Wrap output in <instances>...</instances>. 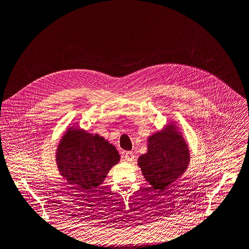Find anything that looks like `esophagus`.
<instances>
[{"instance_id": "1", "label": "esophagus", "mask_w": 249, "mask_h": 249, "mask_svg": "<svg viewBox=\"0 0 249 249\" xmlns=\"http://www.w3.org/2000/svg\"><path fill=\"white\" fill-rule=\"evenodd\" d=\"M124 157H125V160L127 161V162H132L133 160H134V155H133V153L132 152H126V153H124Z\"/></svg>"}]
</instances>
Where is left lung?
I'll return each mask as SVG.
<instances>
[{"label": "left lung", "mask_w": 249, "mask_h": 249, "mask_svg": "<svg viewBox=\"0 0 249 249\" xmlns=\"http://www.w3.org/2000/svg\"><path fill=\"white\" fill-rule=\"evenodd\" d=\"M148 151L138 158V166L147 182L164 192L187 171L189 145L174 121L148 137Z\"/></svg>", "instance_id": "1"}]
</instances>
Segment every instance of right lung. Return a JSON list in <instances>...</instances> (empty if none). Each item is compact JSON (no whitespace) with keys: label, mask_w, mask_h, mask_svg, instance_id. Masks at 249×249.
<instances>
[{"label":"right lung","mask_w":249,"mask_h":249,"mask_svg":"<svg viewBox=\"0 0 249 249\" xmlns=\"http://www.w3.org/2000/svg\"><path fill=\"white\" fill-rule=\"evenodd\" d=\"M119 161L120 155L114 145L100 135L76 126L66 129L55 152L59 174L71 189L86 193L95 192Z\"/></svg>","instance_id":"obj_1"}]
</instances>
